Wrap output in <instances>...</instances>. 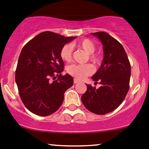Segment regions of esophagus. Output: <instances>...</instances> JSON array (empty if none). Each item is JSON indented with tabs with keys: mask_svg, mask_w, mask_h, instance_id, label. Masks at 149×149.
Here are the masks:
<instances>
[{
	"mask_svg": "<svg viewBox=\"0 0 149 149\" xmlns=\"http://www.w3.org/2000/svg\"><path fill=\"white\" fill-rule=\"evenodd\" d=\"M79 81L78 79H74V84H77V83H79Z\"/></svg>",
	"mask_w": 149,
	"mask_h": 149,
	"instance_id": "1",
	"label": "esophagus"
}]
</instances>
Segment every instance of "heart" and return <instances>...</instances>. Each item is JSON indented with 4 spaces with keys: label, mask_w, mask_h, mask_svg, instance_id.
I'll use <instances>...</instances> for the list:
<instances>
[{
    "label": "heart",
    "mask_w": 149,
    "mask_h": 149,
    "mask_svg": "<svg viewBox=\"0 0 149 149\" xmlns=\"http://www.w3.org/2000/svg\"><path fill=\"white\" fill-rule=\"evenodd\" d=\"M77 47L82 48L88 54V60L92 62L93 64H98L100 62V58L98 55L95 54L96 46L91 40L88 38L80 40L73 44ZM72 46L70 44H65L61 50V57L63 61L70 62L72 58ZM68 72L72 75L74 77L79 79H84L86 77L89 76L93 72V67L90 64L77 65L72 64L68 66Z\"/></svg>",
    "instance_id": "b5f03b06"
}]
</instances>
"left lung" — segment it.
<instances>
[{
  "label": "left lung",
  "mask_w": 149,
  "mask_h": 149,
  "mask_svg": "<svg viewBox=\"0 0 149 149\" xmlns=\"http://www.w3.org/2000/svg\"><path fill=\"white\" fill-rule=\"evenodd\" d=\"M101 40L104 58L101 65L92 77L100 86L86 84V91L81 99L86 109L98 115H105L116 109L124 101L130 88L131 65L124 48L119 41L104 31L91 33Z\"/></svg>",
  "instance_id": "left-lung-1"
}]
</instances>
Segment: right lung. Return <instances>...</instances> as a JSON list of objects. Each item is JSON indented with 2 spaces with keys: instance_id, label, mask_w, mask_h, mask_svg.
Returning a JSON list of instances; mask_svg holds the SVG:
<instances>
[{
  "instance_id": "1",
  "label": "right lung",
  "mask_w": 149,
  "mask_h": 149,
  "mask_svg": "<svg viewBox=\"0 0 149 149\" xmlns=\"http://www.w3.org/2000/svg\"><path fill=\"white\" fill-rule=\"evenodd\" d=\"M76 37H65L43 31L24 45L19 54L15 81L22 101L31 113L39 116L53 114L63 103L64 93L73 85L70 74L63 76L64 63L61 50ZM58 79L51 83L49 78Z\"/></svg>"
}]
</instances>
